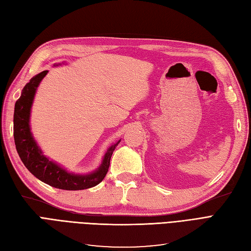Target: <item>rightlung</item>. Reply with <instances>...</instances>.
<instances>
[{
    "instance_id": "obj_1",
    "label": "right lung",
    "mask_w": 251,
    "mask_h": 251,
    "mask_svg": "<svg viewBox=\"0 0 251 251\" xmlns=\"http://www.w3.org/2000/svg\"><path fill=\"white\" fill-rule=\"evenodd\" d=\"M47 73V70L43 71L30 79L22 90V95L16 102L13 115V137L18 154L27 170L50 186L66 191H80L93 187L100 184L107 175L111 156L120 140L109 148L100 168L87 175L69 173L57 163L49 160L37 146L29 125L30 112L36 89Z\"/></svg>"
}]
</instances>
